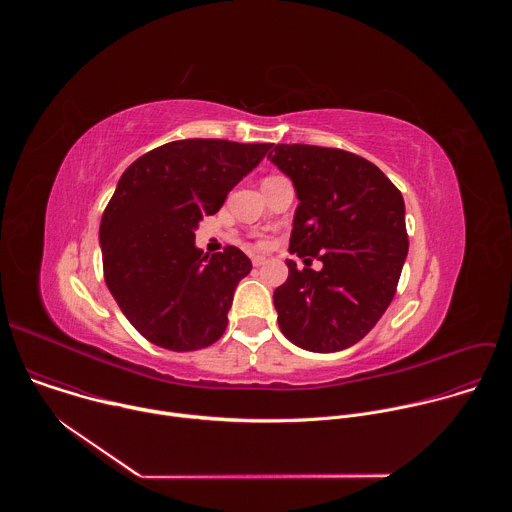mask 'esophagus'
Masks as SVG:
<instances>
[{"instance_id":"esophagus-1","label":"esophagus","mask_w":512,"mask_h":512,"mask_svg":"<svg viewBox=\"0 0 512 512\" xmlns=\"http://www.w3.org/2000/svg\"><path fill=\"white\" fill-rule=\"evenodd\" d=\"M251 261H253V265H255V267H261V265H265V261H267V259H265L263 255H253V257H251Z\"/></svg>"}]
</instances>
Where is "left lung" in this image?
Listing matches in <instances>:
<instances>
[{"label": "left lung", "mask_w": 512, "mask_h": 512, "mask_svg": "<svg viewBox=\"0 0 512 512\" xmlns=\"http://www.w3.org/2000/svg\"><path fill=\"white\" fill-rule=\"evenodd\" d=\"M271 162L291 178L300 206L289 253L298 269L273 291L283 336L312 352L356 344L395 298L409 239L399 188L369 160L338 148L277 143Z\"/></svg>", "instance_id": "1"}]
</instances>
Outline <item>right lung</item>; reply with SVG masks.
<instances>
[{
    "label": "right lung",
    "mask_w": 512,
    "mask_h": 512,
    "mask_svg": "<svg viewBox=\"0 0 512 512\" xmlns=\"http://www.w3.org/2000/svg\"><path fill=\"white\" fill-rule=\"evenodd\" d=\"M271 145L178 139L143 154L119 178L99 229L103 275L145 340L188 352L225 334L251 261L233 245L204 255L194 247V229L221 210Z\"/></svg>",
    "instance_id": "obj_1"
}]
</instances>
